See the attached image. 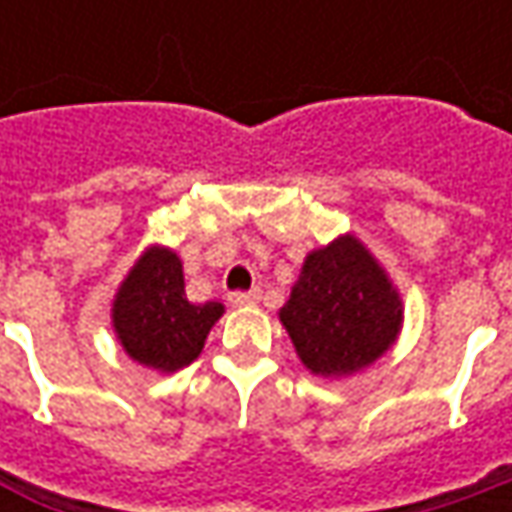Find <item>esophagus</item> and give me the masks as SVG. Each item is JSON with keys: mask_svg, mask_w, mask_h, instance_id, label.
<instances>
[{"mask_svg": "<svg viewBox=\"0 0 512 512\" xmlns=\"http://www.w3.org/2000/svg\"><path fill=\"white\" fill-rule=\"evenodd\" d=\"M262 299V290L259 287H253V290H247V293H230V305L242 307V305H256Z\"/></svg>", "mask_w": 512, "mask_h": 512, "instance_id": "1", "label": "esophagus"}]
</instances>
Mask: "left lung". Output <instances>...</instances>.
Wrapping results in <instances>:
<instances>
[{"label": "left lung", "instance_id": "obj_1", "mask_svg": "<svg viewBox=\"0 0 512 512\" xmlns=\"http://www.w3.org/2000/svg\"><path fill=\"white\" fill-rule=\"evenodd\" d=\"M279 322L313 376L344 379L396 344L402 293L362 239L344 233L307 253Z\"/></svg>", "mask_w": 512, "mask_h": 512}]
</instances>
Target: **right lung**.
<instances>
[{"instance_id": "right-lung-1", "label": "right lung", "mask_w": 512, "mask_h": 512, "mask_svg": "<svg viewBox=\"0 0 512 512\" xmlns=\"http://www.w3.org/2000/svg\"><path fill=\"white\" fill-rule=\"evenodd\" d=\"M222 302H187L185 270L176 250L150 245L113 296L110 325L130 359L156 373H176L199 359Z\"/></svg>"}]
</instances>
